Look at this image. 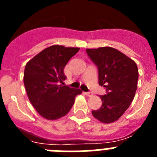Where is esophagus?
I'll list each match as a JSON object with an SVG mask.
<instances>
[{"instance_id": "1", "label": "esophagus", "mask_w": 157, "mask_h": 157, "mask_svg": "<svg viewBox=\"0 0 157 157\" xmlns=\"http://www.w3.org/2000/svg\"><path fill=\"white\" fill-rule=\"evenodd\" d=\"M85 94L87 96V97H93V95H94V94H93V93H91V92H86Z\"/></svg>"}]
</instances>
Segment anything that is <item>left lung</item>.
Returning a JSON list of instances; mask_svg holds the SVG:
<instances>
[{"label": "left lung", "mask_w": 157, "mask_h": 157, "mask_svg": "<svg viewBox=\"0 0 157 157\" xmlns=\"http://www.w3.org/2000/svg\"><path fill=\"white\" fill-rule=\"evenodd\" d=\"M86 52L98 66L99 85L107 91L105 95L100 96L102 106L92 114L101 123H113L134 100L138 86V67L132 59L112 47L86 48Z\"/></svg>", "instance_id": "8db88e82"}]
</instances>
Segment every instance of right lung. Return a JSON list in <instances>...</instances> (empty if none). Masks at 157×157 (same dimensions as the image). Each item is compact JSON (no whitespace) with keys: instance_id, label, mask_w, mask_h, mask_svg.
<instances>
[{"instance_id":"obj_1","label":"right lung","mask_w":157,"mask_h":157,"mask_svg":"<svg viewBox=\"0 0 157 157\" xmlns=\"http://www.w3.org/2000/svg\"><path fill=\"white\" fill-rule=\"evenodd\" d=\"M79 48L55 45L45 48L27 62L23 82L30 103L42 117L55 120L66 116L82 94L79 89L59 84L65 80L63 69Z\"/></svg>"}]
</instances>
